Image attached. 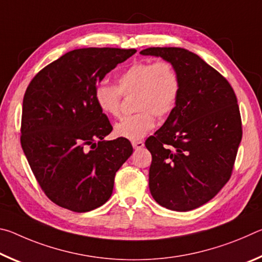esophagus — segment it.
<instances>
[{
    "label": "esophagus",
    "instance_id": "obj_1",
    "mask_svg": "<svg viewBox=\"0 0 262 262\" xmlns=\"http://www.w3.org/2000/svg\"><path fill=\"white\" fill-rule=\"evenodd\" d=\"M132 145L134 149H141L144 147V143H143V141H133Z\"/></svg>",
    "mask_w": 262,
    "mask_h": 262
}]
</instances>
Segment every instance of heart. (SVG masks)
Masks as SVG:
<instances>
[{"label":"heart","instance_id":"obj_1","mask_svg":"<svg viewBox=\"0 0 262 262\" xmlns=\"http://www.w3.org/2000/svg\"><path fill=\"white\" fill-rule=\"evenodd\" d=\"M180 92V75L170 61H135L119 74L117 85L99 83L95 89V100L101 112L117 118L120 115L122 96L135 94V110L139 112L123 118L115 125L114 132L119 137L137 141L154 129V114L166 118L173 112Z\"/></svg>","mask_w":262,"mask_h":262}]
</instances>
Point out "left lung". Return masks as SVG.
<instances>
[{
	"label": "left lung",
	"mask_w": 262,
	"mask_h": 262,
	"mask_svg": "<svg viewBox=\"0 0 262 262\" xmlns=\"http://www.w3.org/2000/svg\"><path fill=\"white\" fill-rule=\"evenodd\" d=\"M181 78L180 97L164 125L145 141L152 161L149 188L158 205L193 210L228 183L242 141L237 97L227 78L200 56L180 47H150Z\"/></svg>",
	"instance_id": "left-lung-1"
}]
</instances>
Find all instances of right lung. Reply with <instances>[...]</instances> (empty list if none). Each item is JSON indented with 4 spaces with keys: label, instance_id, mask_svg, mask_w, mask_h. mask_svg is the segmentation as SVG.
<instances>
[{
    "label": "right lung",
    "instance_id": "right-lung-1",
    "mask_svg": "<svg viewBox=\"0 0 262 262\" xmlns=\"http://www.w3.org/2000/svg\"><path fill=\"white\" fill-rule=\"evenodd\" d=\"M136 50L79 48L41 69L26 89L20 144L43 193L75 212L103 206L114 177L133 154L123 137L104 141L110 120L95 100L105 75Z\"/></svg>",
    "mask_w": 262,
    "mask_h": 262
}]
</instances>
